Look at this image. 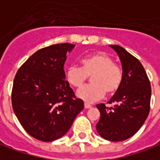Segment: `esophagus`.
Here are the masks:
<instances>
[{"instance_id":"obj_1","label":"esophagus","mask_w":160,"mask_h":160,"mask_svg":"<svg viewBox=\"0 0 160 160\" xmlns=\"http://www.w3.org/2000/svg\"><path fill=\"white\" fill-rule=\"evenodd\" d=\"M84 106H85V108H90L92 107V106H91V105H90V104H89V103H88V102H85Z\"/></svg>"}]
</instances>
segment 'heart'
<instances>
[{"instance_id":"b5f03b06","label":"heart","mask_w":160,"mask_h":160,"mask_svg":"<svg viewBox=\"0 0 160 160\" xmlns=\"http://www.w3.org/2000/svg\"><path fill=\"white\" fill-rule=\"evenodd\" d=\"M81 67L71 65L66 72V80L72 87L79 88L91 76V84L78 91V96L88 102H94L105 93L112 94L120 88L123 80V70L106 52L93 53L80 60Z\"/></svg>"}]
</instances>
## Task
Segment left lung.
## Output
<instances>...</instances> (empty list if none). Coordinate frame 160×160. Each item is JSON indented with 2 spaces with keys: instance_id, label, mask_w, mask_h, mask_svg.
Segmentation results:
<instances>
[{
  "instance_id": "obj_1",
  "label": "left lung",
  "mask_w": 160,
  "mask_h": 160,
  "mask_svg": "<svg viewBox=\"0 0 160 160\" xmlns=\"http://www.w3.org/2000/svg\"><path fill=\"white\" fill-rule=\"evenodd\" d=\"M110 46L121 59L123 80L108 102L111 107L96 105L101 112L96 130L103 138L118 142L132 137L144 124L150 112L152 88L139 60L119 45Z\"/></svg>"
}]
</instances>
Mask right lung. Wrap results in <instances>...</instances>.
<instances>
[{"mask_svg": "<svg viewBox=\"0 0 160 160\" xmlns=\"http://www.w3.org/2000/svg\"><path fill=\"white\" fill-rule=\"evenodd\" d=\"M72 43H57L38 50L16 72L12 107L28 134L43 142L63 137L71 128L84 102L65 80L66 53Z\"/></svg>", "mask_w": 160, "mask_h": 160, "instance_id": "1", "label": "right lung"}]
</instances>
